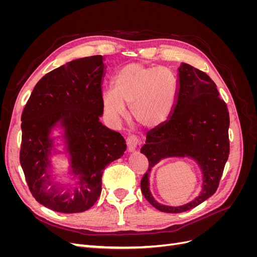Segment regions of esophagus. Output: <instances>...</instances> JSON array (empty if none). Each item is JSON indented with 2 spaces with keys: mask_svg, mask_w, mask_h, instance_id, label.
<instances>
[{
  "mask_svg": "<svg viewBox=\"0 0 257 257\" xmlns=\"http://www.w3.org/2000/svg\"><path fill=\"white\" fill-rule=\"evenodd\" d=\"M138 145H139V139H138L136 136L130 135V136L126 138V147H127V151H128V152L135 151Z\"/></svg>",
  "mask_w": 257,
  "mask_h": 257,
  "instance_id": "34e87169",
  "label": "esophagus"
}]
</instances>
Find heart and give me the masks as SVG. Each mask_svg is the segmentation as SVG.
I'll list each match as a JSON object with an SVG mask.
<instances>
[{"label": "heart", "instance_id": "b5f03b06", "mask_svg": "<svg viewBox=\"0 0 257 257\" xmlns=\"http://www.w3.org/2000/svg\"><path fill=\"white\" fill-rule=\"evenodd\" d=\"M177 80L169 68L130 64L116 73L113 90L103 94L106 114L113 121L125 114L131 106L133 119L143 126L153 127L165 122L174 107Z\"/></svg>", "mask_w": 257, "mask_h": 257}]
</instances>
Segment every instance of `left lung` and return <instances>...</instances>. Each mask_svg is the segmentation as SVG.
I'll use <instances>...</instances> for the list:
<instances>
[{
    "label": "left lung",
    "instance_id": "8db88e82",
    "mask_svg": "<svg viewBox=\"0 0 257 257\" xmlns=\"http://www.w3.org/2000/svg\"><path fill=\"white\" fill-rule=\"evenodd\" d=\"M176 102L169 118L147 133L141 152L149 161L142 179L145 198L158 210L180 213L195 208L215 193L229 154V113L210 77L186 63L178 68ZM191 157L203 173V190L183 206L161 205L150 192L152 167L163 158Z\"/></svg>",
    "mask_w": 257,
    "mask_h": 257
}]
</instances>
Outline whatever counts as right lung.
Returning a JSON list of instances; mask_svg holds the SVG:
<instances>
[{
	"instance_id": "right-lung-1",
	"label": "right lung",
	"mask_w": 257,
	"mask_h": 257,
	"mask_svg": "<svg viewBox=\"0 0 257 257\" xmlns=\"http://www.w3.org/2000/svg\"><path fill=\"white\" fill-rule=\"evenodd\" d=\"M104 58L68 62L38 81L21 115L20 164L34 198L53 211L83 212L102 192L103 170L126 150L124 138L99 121L104 111ZM56 127L64 130L70 170L76 181L64 189L51 180Z\"/></svg>"
}]
</instances>
